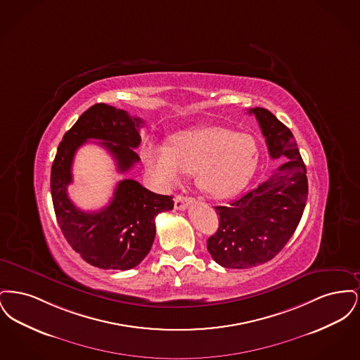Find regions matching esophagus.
I'll return each instance as SVG.
<instances>
[{
    "mask_svg": "<svg viewBox=\"0 0 360 360\" xmlns=\"http://www.w3.org/2000/svg\"><path fill=\"white\" fill-rule=\"evenodd\" d=\"M191 201H193L191 198L184 197V195L178 194V195H175V198H174V207H175L176 210H185V209L190 205Z\"/></svg>",
    "mask_w": 360,
    "mask_h": 360,
    "instance_id": "esophagus-1",
    "label": "esophagus"
}]
</instances>
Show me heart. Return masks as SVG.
I'll return each instance as SVG.
<instances>
[{"label": "heart", "instance_id": "1", "mask_svg": "<svg viewBox=\"0 0 360 360\" xmlns=\"http://www.w3.org/2000/svg\"><path fill=\"white\" fill-rule=\"evenodd\" d=\"M147 170L165 188L175 186L181 174H194L206 197L224 200L236 194L257 170L255 137L219 125L185 131L169 146L148 144L143 151Z\"/></svg>", "mask_w": 360, "mask_h": 360}]
</instances>
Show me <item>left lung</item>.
I'll return each mask as SVG.
<instances>
[{
    "label": "left lung",
    "instance_id": "obj_1",
    "mask_svg": "<svg viewBox=\"0 0 360 360\" xmlns=\"http://www.w3.org/2000/svg\"><path fill=\"white\" fill-rule=\"evenodd\" d=\"M271 159L286 158L257 188L216 206L219 228L206 247L226 269H250L271 260L295 232L308 200L307 167L290 129L264 108H252Z\"/></svg>",
    "mask_w": 360,
    "mask_h": 360
}]
</instances>
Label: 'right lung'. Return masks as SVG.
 <instances>
[{"label": "right lung", "instance_id": "obj_1", "mask_svg": "<svg viewBox=\"0 0 360 360\" xmlns=\"http://www.w3.org/2000/svg\"><path fill=\"white\" fill-rule=\"evenodd\" d=\"M143 120L106 103L90 106L65 134L51 169V195L56 220L71 248L85 262L103 270H129L147 257L154 243L155 217L172 210V195L143 188L137 181L122 179L109 205L84 212L72 204L68 186L77 150L89 139L101 140L119 172L140 160L139 147Z\"/></svg>", "mask_w": 360, "mask_h": 360}]
</instances>
